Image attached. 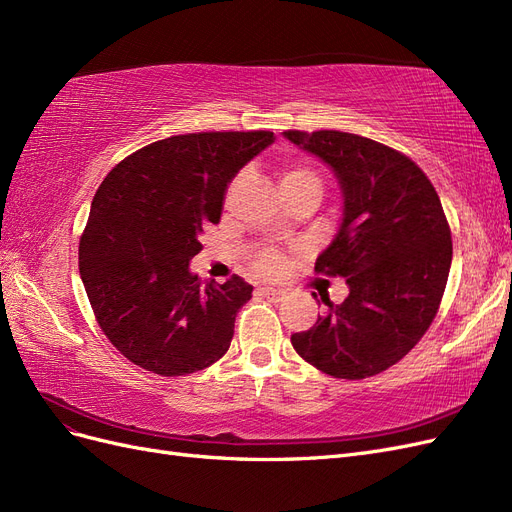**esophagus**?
<instances>
[{"mask_svg":"<svg viewBox=\"0 0 512 512\" xmlns=\"http://www.w3.org/2000/svg\"><path fill=\"white\" fill-rule=\"evenodd\" d=\"M262 294H265V297H269L271 301H275V303H280V301H284L286 299V290H282V288H271V286H262V288H258Z\"/></svg>","mask_w":512,"mask_h":512,"instance_id":"1","label":"esophagus"}]
</instances>
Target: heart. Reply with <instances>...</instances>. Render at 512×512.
Wrapping results in <instances>:
<instances>
[{
	"label": "heart",
	"mask_w": 512,
	"mask_h": 512,
	"mask_svg": "<svg viewBox=\"0 0 512 512\" xmlns=\"http://www.w3.org/2000/svg\"><path fill=\"white\" fill-rule=\"evenodd\" d=\"M241 177L232 179L230 183V192L237 188ZM282 188L284 192L290 190H316L322 194L324 190V179L320 175V170L303 164V162H286L282 168ZM252 267L256 273L260 275H277L282 273L284 269V256L280 250H275V247H262L258 250L252 258Z\"/></svg>",
	"instance_id": "heart-1"
}]
</instances>
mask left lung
<instances>
[{
    "label": "left lung",
    "instance_id": "obj_1",
    "mask_svg": "<svg viewBox=\"0 0 512 512\" xmlns=\"http://www.w3.org/2000/svg\"><path fill=\"white\" fill-rule=\"evenodd\" d=\"M284 136L327 162L342 183L344 220L316 260V273L344 277V303L294 333L292 348L333 378L361 380L389 369L436 318L453 260L451 228L427 175L404 153L337 130Z\"/></svg>",
    "mask_w": 512,
    "mask_h": 512
}]
</instances>
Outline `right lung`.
<instances>
[{"label": "right lung", "instance_id": "1", "mask_svg": "<svg viewBox=\"0 0 512 512\" xmlns=\"http://www.w3.org/2000/svg\"><path fill=\"white\" fill-rule=\"evenodd\" d=\"M273 132H198L123 158L91 203L79 269L102 333L128 361L185 376L226 354L252 286L190 273L203 226L218 224L230 179Z\"/></svg>", "mask_w": 512, "mask_h": 512}]
</instances>
